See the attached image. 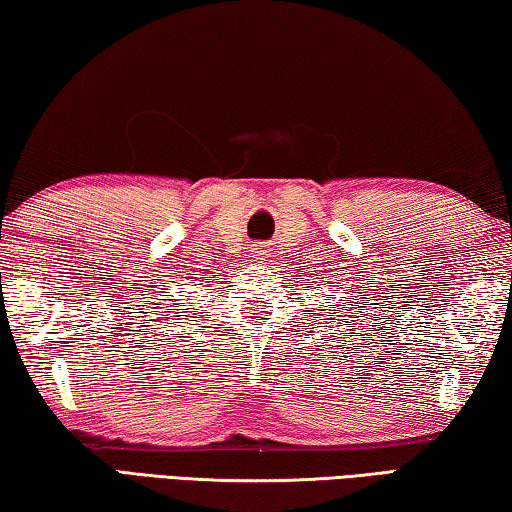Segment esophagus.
Instances as JSON below:
<instances>
[{
	"label": "esophagus",
	"mask_w": 512,
	"mask_h": 512,
	"mask_svg": "<svg viewBox=\"0 0 512 512\" xmlns=\"http://www.w3.org/2000/svg\"><path fill=\"white\" fill-rule=\"evenodd\" d=\"M251 254H254V258H256L258 263H265L267 258H270V251H267V247H263V245L254 247V251H251Z\"/></svg>",
	"instance_id": "1"
}]
</instances>
